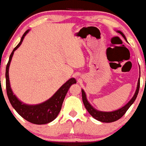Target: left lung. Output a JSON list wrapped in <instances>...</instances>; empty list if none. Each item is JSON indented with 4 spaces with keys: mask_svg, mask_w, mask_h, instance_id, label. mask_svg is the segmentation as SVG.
Listing matches in <instances>:
<instances>
[{
    "mask_svg": "<svg viewBox=\"0 0 146 146\" xmlns=\"http://www.w3.org/2000/svg\"><path fill=\"white\" fill-rule=\"evenodd\" d=\"M118 33H120L121 35L123 37V38L126 40L125 35L123 34L122 32L121 31H117ZM139 88H140V78L138 79V86H137L136 91H135V93L134 94L133 97L131 99L129 102L126 105L123 106V107L121 108L119 110L114 111L111 112H104V111H99L96 110L94 108H93V106H91L90 104L88 102L87 99H86V94H85V92H84V90H82V101H83V103L84 104L85 108L87 110V111L89 112L91 114V116L92 117L94 118L96 120L99 121L104 122V123H111L116 121L119 120V119L122 117L124 114L125 113V112L127 111L128 109H129L130 106L133 104L134 102H135V99H136L137 96H138V92H139Z\"/></svg>",
    "mask_w": 146,
    "mask_h": 146,
    "instance_id": "8db88e82",
    "label": "left lung"
}]
</instances>
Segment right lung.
<instances>
[{"label": "right lung", "mask_w": 146, "mask_h": 146, "mask_svg": "<svg viewBox=\"0 0 146 146\" xmlns=\"http://www.w3.org/2000/svg\"><path fill=\"white\" fill-rule=\"evenodd\" d=\"M28 32L29 30L25 31L19 44L14 48L12 53L10 55L9 60H8V62L6 66V70H5L6 92L11 105L20 116H21L26 121L32 123L41 125V124L48 123L52 121L54 119H56L61 110L62 105L64 102V97L68 92V89H70L72 84L76 83V82L74 78L70 79L57 90V92L50 99L44 102V103L40 104L27 105L18 100V98L13 94L12 90H11L9 82V76H8V69H9L10 63H11L14 52L20 47L25 36Z\"/></svg>", "instance_id": "right-lung-1"}]
</instances>
